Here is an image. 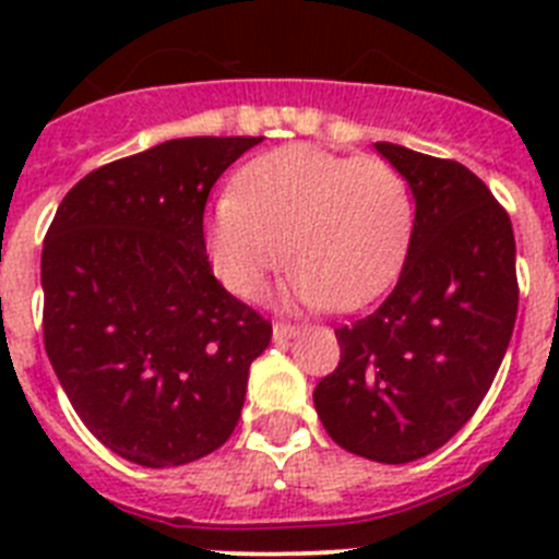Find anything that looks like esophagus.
<instances>
[{"label":"esophagus","mask_w":559,"mask_h":559,"mask_svg":"<svg viewBox=\"0 0 559 559\" xmlns=\"http://www.w3.org/2000/svg\"><path fill=\"white\" fill-rule=\"evenodd\" d=\"M294 335H299V328H296V324H288V322L274 324V341H288L294 338Z\"/></svg>","instance_id":"esophagus-1"}]
</instances>
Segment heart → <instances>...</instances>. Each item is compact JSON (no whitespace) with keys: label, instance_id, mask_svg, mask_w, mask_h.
<instances>
[{"label":"heart","instance_id":"b5f03b06","mask_svg":"<svg viewBox=\"0 0 559 559\" xmlns=\"http://www.w3.org/2000/svg\"><path fill=\"white\" fill-rule=\"evenodd\" d=\"M412 229V190L394 165L285 145L251 159L215 204L210 257L231 294L254 299L288 249L299 302L358 308L392 283Z\"/></svg>","mask_w":559,"mask_h":559}]
</instances>
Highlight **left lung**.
Returning <instances> with one entry per match:
<instances>
[{
	"instance_id": "left-lung-1",
	"label": "left lung",
	"mask_w": 559,
	"mask_h": 559,
	"mask_svg": "<svg viewBox=\"0 0 559 559\" xmlns=\"http://www.w3.org/2000/svg\"><path fill=\"white\" fill-rule=\"evenodd\" d=\"M374 147L417 201L408 254L383 305L335 330L341 360L313 403L344 451L406 464L445 445L490 392L518 316L515 235L464 165Z\"/></svg>"
}]
</instances>
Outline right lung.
<instances>
[{
    "label": "right lung",
    "instance_id": "right-lung-1",
    "mask_svg": "<svg viewBox=\"0 0 559 559\" xmlns=\"http://www.w3.org/2000/svg\"><path fill=\"white\" fill-rule=\"evenodd\" d=\"M260 140H167L97 167L44 237V349L83 426L128 462H195L240 419L271 322L212 274L204 206Z\"/></svg>",
    "mask_w": 559,
    "mask_h": 559
}]
</instances>
